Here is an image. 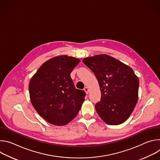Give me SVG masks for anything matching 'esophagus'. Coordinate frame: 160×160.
I'll use <instances>...</instances> for the list:
<instances>
[{"instance_id":"1","label":"esophagus","mask_w":160,"mask_h":160,"mask_svg":"<svg viewBox=\"0 0 160 160\" xmlns=\"http://www.w3.org/2000/svg\"><path fill=\"white\" fill-rule=\"evenodd\" d=\"M84 90H85V92H86V94H88V92H89V90H88V87H85L84 88Z\"/></svg>"}]
</instances>
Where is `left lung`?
<instances>
[{"instance_id": "8db88e82", "label": "left lung", "mask_w": 160, "mask_h": 160, "mask_svg": "<svg viewBox=\"0 0 160 160\" xmlns=\"http://www.w3.org/2000/svg\"><path fill=\"white\" fill-rule=\"evenodd\" d=\"M82 61L99 82L101 101L95 104L98 115L109 125L125 122L138 100L139 80L133 70L106 54L87 58Z\"/></svg>"}]
</instances>
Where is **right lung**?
Wrapping results in <instances>:
<instances>
[{
    "mask_svg": "<svg viewBox=\"0 0 160 160\" xmlns=\"http://www.w3.org/2000/svg\"><path fill=\"white\" fill-rule=\"evenodd\" d=\"M80 60L59 56L44 62L29 83L32 104L49 123L64 125L77 115L85 97L75 88L70 74Z\"/></svg>",
    "mask_w": 160,
    "mask_h": 160,
    "instance_id": "right-lung-1",
    "label": "right lung"
}]
</instances>
